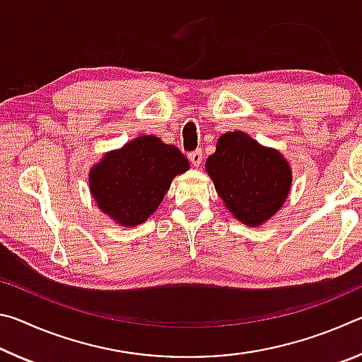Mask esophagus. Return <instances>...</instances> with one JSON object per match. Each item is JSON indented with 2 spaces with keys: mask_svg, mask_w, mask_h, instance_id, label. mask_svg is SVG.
<instances>
[{
  "mask_svg": "<svg viewBox=\"0 0 362 362\" xmlns=\"http://www.w3.org/2000/svg\"><path fill=\"white\" fill-rule=\"evenodd\" d=\"M188 159H189V163H192L194 168H198L199 164H201V161H203V151L194 150L192 153H188Z\"/></svg>",
  "mask_w": 362,
  "mask_h": 362,
  "instance_id": "1",
  "label": "esophagus"
}]
</instances>
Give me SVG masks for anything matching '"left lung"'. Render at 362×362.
Instances as JSON below:
<instances>
[{
    "label": "left lung",
    "mask_w": 362,
    "mask_h": 362,
    "mask_svg": "<svg viewBox=\"0 0 362 362\" xmlns=\"http://www.w3.org/2000/svg\"><path fill=\"white\" fill-rule=\"evenodd\" d=\"M206 170L217 193L238 220L257 226L274 216L287 198L291 169L276 150L263 148L247 134L220 136Z\"/></svg>",
    "instance_id": "1"
}]
</instances>
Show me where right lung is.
Returning <instances> with one entry per match:
<instances>
[{"mask_svg":"<svg viewBox=\"0 0 362 362\" xmlns=\"http://www.w3.org/2000/svg\"><path fill=\"white\" fill-rule=\"evenodd\" d=\"M189 169L174 145L142 136L103 156L89 174L97 206L124 226L144 223L161 204L177 174Z\"/></svg>","mask_w":362,"mask_h":362,"instance_id":"right-lung-1","label":"right lung"}]
</instances>
